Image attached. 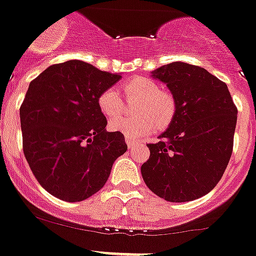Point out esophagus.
Returning a JSON list of instances; mask_svg holds the SVG:
<instances>
[{"mask_svg":"<svg viewBox=\"0 0 256 256\" xmlns=\"http://www.w3.org/2000/svg\"><path fill=\"white\" fill-rule=\"evenodd\" d=\"M126 144H128V148H132V146H134V145H135V141L130 140V138H126Z\"/></svg>","mask_w":256,"mask_h":256,"instance_id":"1","label":"esophagus"}]
</instances>
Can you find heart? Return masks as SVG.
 I'll return each instance as SVG.
<instances>
[{"label": "heart", "mask_w": 256, "mask_h": 256, "mask_svg": "<svg viewBox=\"0 0 256 256\" xmlns=\"http://www.w3.org/2000/svg\"><path fill=\"white\" fill-rule=\"evenodd\" d=\"M122 90L128 98L140 100L136 108V118H115L108 122V128L114 132L122 134L126 138L148 136L158 128H164L171 122L175 115V102L170 94L160 91V86L154 80L144 76H136L122 84ZM98 110L106 118L118 116L122 110V101L118 90L110 88L104 90L98 98Z\"/></svg>", "instance_id": "1"}]
</instances>
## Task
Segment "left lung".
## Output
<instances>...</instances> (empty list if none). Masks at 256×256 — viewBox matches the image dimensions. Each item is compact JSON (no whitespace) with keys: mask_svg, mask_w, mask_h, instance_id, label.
I'll return each mask as SVG.
<instances>
[{"mask_svg":"<svg viewBox=\"0 0 256 256\" xmlns=\"http://www.w3.org/2000/svg\"><path fill=\"white\" fill-rule=\"evenodd\" d=\"M151 78L170 90L175 115L160 141L148 144L141 175L161 199L192 202L216 186L229 164L238 110L226 84L199 66L171 62Z\"/></svg>","mask_w":256,"mask_h":256,"instance_id":"obj_1","label":"left lung"}]
</instances>
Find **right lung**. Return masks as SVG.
<instances>
[{
    "instance_id": "add662e5",
    "label": "right lung",
    "mask_w": 256,
    "mask_h": 256,
    "mask_svg": "<svg viewBox=\"0 0 256 256\" xmlns=\"http://www.w3.org/2000/svg\"><path fill=\"white\" fill-rule=\"evenodd\" d=\"M121 78L80 60L56 64L31 81L20 108L24 154L40 185L57 199L82 202L108 181L128 150L106 131L98 98Z\"/></svg>"
}]
</instances>
